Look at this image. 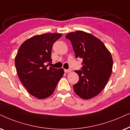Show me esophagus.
Wrapping results in <instances>:
<instances>
[{"label": "esophagus", "mask_w": 130, "mask_h": 130, "mask_svg": "<svg viewBox=\"0 0 130 130\" xmlns=\"http://www.w3.org/2000/svg\"><path fill=\"white\" fill-rule=\"evenodd\" d=\"M64 71H65V72H69L71 71V69H68V70H64Z\"/></svg>", "instance_id": "1"}]
</instances>
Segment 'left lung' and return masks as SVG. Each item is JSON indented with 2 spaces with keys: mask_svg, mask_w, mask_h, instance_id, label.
<instances>
[{
  "mask_svg": "<svg viewBox=\"0 0 130 130\" xmlns=\"http://www.w3.org/2000/svg\"><path fill=\"white\" fill-rule=\"evenodd\" d=\"M71 42L76 58H82L81 70H76L79 81L73 86L78 96L89 99L104 89L111 75L113 60L102 41L92 34L82 31L65 36Z\"/></svg>",
  "mask_w": 130,
  "mask_h": 130,
  "instance_id": "obj_1",
  "label": "left lung"
}]
</instances>
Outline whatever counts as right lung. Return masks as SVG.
<instances>
[{"mask_svg": "<svg viewBox=\"0 0 130 130\" xmlns=\"http://www.w3.org/2000/svg\"><path fill=\"white\" fill-rule=\"evenodd\" d=\"M61 36L59 33L33 36L21 45L15 57L21 82L28 92L37 99H43L52 94L64 74L63 68L57 70L46 65L52 62L53 43Z\"/></svg>", "mask_w": 130, "mask_h": 130, "instance_id": "add662e5", "label": "right lung"}]
</instances>
